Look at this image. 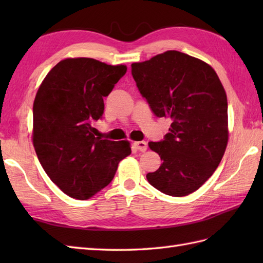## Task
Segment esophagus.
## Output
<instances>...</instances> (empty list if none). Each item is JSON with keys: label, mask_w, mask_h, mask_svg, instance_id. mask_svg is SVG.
<instances>
[{"label": "esophagus", "mask_w": 263, "mask_h": 263, "mask_svg": "<svg viewBox=\"0 0 263 263\" xmlns=\"http://www.w3.org/2000/svg\"><path fill=\"white\" fill-rule=\"evenodd\" d=\"M133 144H135V147L139 150V152H146L148 148V144L146 141H136L133 142Z\"/></svg>", "instance_id": "esophagus-1"}]
</instances>
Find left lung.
I'll list each match as a JSON object with an SVG mask.
<instances>
[{
  "instance_id": "obj_1",
  "label": "left lung",
  "mask_w": 263,
  "mask_h": 263,
  "mask_svg": "<svg viewBox=\"0 0 263 263\" xmlns=\"http://www.w3.org/2000/svg\"><path fill=\"white\" fill-rule=\"evenodd\" d=\"M139 91L157 117H170L164 140L149 142L163 161L147 180L160 192L184 197L202 185L219 165L228 141L227 96L203 61L167 51L131 65Z\"/></svg>"
}]
</instances>
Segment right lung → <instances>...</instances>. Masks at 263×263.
I'll list each match as a JSON object with an SVG mask.
<instances>
[{
	"label": "right lung",
	"instance_id": "1",
	"mask_svg": "<svg viewBox=\"0 0 263 263\" xmlns=\"http://www.w3.org/2000/svg\"><path fill=\"white\" fill-rule=\"evenodd\" d=\"M126 73L125 65L88 58L65 59L48 72L33 102L32 143L52 182L69 197L87 200L107 186L128 141L95 137L104 97Z\"/></svg>",
	"mask_w": 263,
	"mask_h": 263
}]
</instances>
